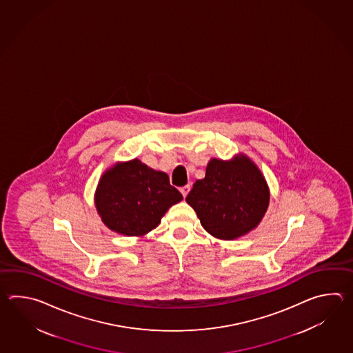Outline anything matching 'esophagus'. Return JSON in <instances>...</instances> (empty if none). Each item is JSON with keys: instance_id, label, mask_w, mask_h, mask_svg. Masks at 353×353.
<instances>
[{"instance_id": "obj_1", "label": "esophagus", "mask_w": 353, "mask_h": 353, "mask_svg": "<svg viewBox=\"0 0 353 353\" xmlns=\"http://www.w3.org/2000/svg\"><path fill=\"white\" fill-rule=\"evenodd\" d=\"M189 190H190V185H184V187L180 188V192H181L183 196H187Z\"/></svg>"}]
</instances>
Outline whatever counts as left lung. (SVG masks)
Instances as JSON below:
<instances>
[{
    "label": "left lung",
    "mask_w": 353,
    "mask_h": 353,
    "mask_svg": "<svg viewBox=\"0 0 353 353\" xmlns=\"http://www.w3.org/2000/svg\"><path fill=\"white\" fill-rule=\"evenodd\" d=\"M201 225L219 240L232 241L255 230L268 210L270 189L261 170L245 154L210 159L205 176L185 198Z\"/></svg>",
    "instance_id": "8db88e82"
}]
</instances>
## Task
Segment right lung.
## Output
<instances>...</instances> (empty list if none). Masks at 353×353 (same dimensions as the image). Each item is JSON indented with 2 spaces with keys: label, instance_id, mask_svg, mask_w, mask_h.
Here are the masks:
<instances>
[{
  "label": "right lung",
  "instance_id": "right-lung-1",
  "mask_svg": "<svg viewBox=\"0 0 353 353\" xmlns=\"http://www.w3.org/2000/svg\"><path fill=\"white\" fill-rule=\"evenodd\" d=\"M183 199L164 172L139 159L108 168L98 181L94 205L102 222L123 236L143 237L158 227L168 210Z\"/></svg>",
  "mask_w": 353,
  "mask_h": 353
}]
</instances>
